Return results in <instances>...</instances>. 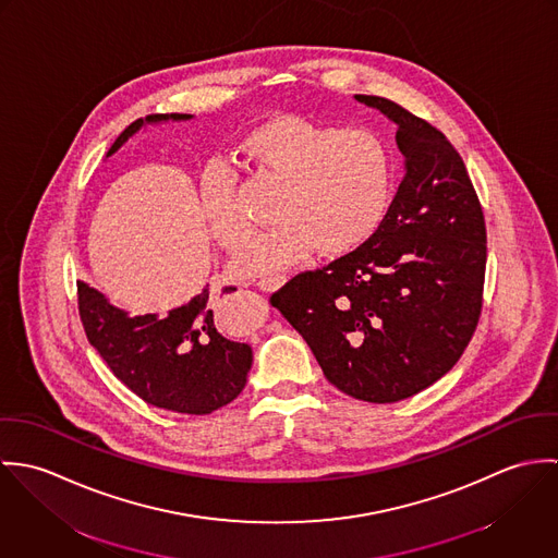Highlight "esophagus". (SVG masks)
Here are the masks:
<instances>
[{
	"instance_id": "obj_1",
	"label": "esophagus",
	"mask_w": 558,
	"mask_h": 558,
	"mask_svg": "<svg viewBox=\"0 0 558 558\" xmlns=\"http://www.w3.org/2000/svg\"><path fill=\"white\" fill-rule=\"evenodd\" d=\"M283 283H286V277H268V279H259V281H257V288H259L262 292H275V290H279Z\"/></svg>"
}]
</instances>
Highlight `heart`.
Here are the masks:
<instances>
[{
	"mask_svg": "<svg viewBox=\"0 0 558 558\" xmlns=\"http://www.w3.org/2000/svg\"><path fill=\"white\" fill-rule=\"evenodd\" d=\"M242 160L281 182L272 219L234 264L242 277H279L314 248L343 255L376 234L393 197V157L369 129H337L303 116H277L239 142ZM199 199L215 240L239 251L248 226L234 206V175L210 165L199 175Z\"/></svg>",
	"mask_w": 558,
	"mask_h": 558,
	"instance_id": "heart-1",
	"label": "heart"
}]
</instances>
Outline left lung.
Listing matches in <instances>:
<instances>
[{"instance_id": "left-lung-1", "label": "left lung", "mask_w": 558, "mask_h": 558, "mask_svg": "<svg viewBox=\"0 0 558 558\" xmlns=\"http://www.w3.org/2000/svg\"><path fill=\"white\" fill-rule=\"evenodd\" d=\"M398 126L403 180L376 234L272 294L330 385L393 403L440 380L466 350L485 275V223L464 160L429 122L354 96Z\"/></svg>"}]
</instances>
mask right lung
Returning a JSON list of instances; mask_svg holds the SVG:
<instances>
[{"instance_id": "right-lung-1", "label": "right lung", "mask_w": 558, "mask_h": 558, "mask_svg": "<svg viewBox=\"0 0 558 558\" xmlns=\"http://www.w3.org/2000/svg\"><path fill=\"white\" fill-rule=\"evenodd\" d=\"M191 113H155L133 122L113 142V157L142 129L186 122ZM80 316L89 343L113 376L137 398L171 412L210 414L230 403L246 385L253 363L248 343L217 330L215 296L208 286L167 314L135 316L116 307L102 292L80 281ZM236 288H226L223 294Z\"/></svg>"}]
</instances>
